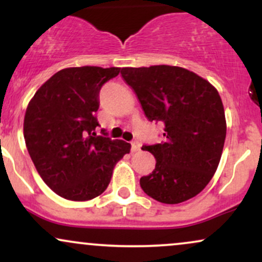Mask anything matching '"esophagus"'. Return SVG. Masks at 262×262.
<instances>
[{
    "label": "esophagus",
    "mask_w": 262,
    "mask_h": 262,
    "mask_svg": "<svg viewBox=\"0 0 262 262\" xmlns=\"http://www.w3.org/2000/svg\"><path fill=\"white\" fill-rule=\"evenodd\" d=\"M130 145H132V151H138L140 149V143L138 140H133L130 141Z\"/></svg>",
    "instance_id": "1"
}]
</instances>
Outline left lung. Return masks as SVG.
Returning a JSON list of instances; mask_svg holds the SVG:
<instances>
[{
    "mask_svg": "<svg viewBox=\"0 0 262 262\" xmlns=\"http://www.w3.org/2000/svg\"><path fill=\"white\" fill-rule=\"evenodd\" d=\"M122 77L138 96L150 122L165 125L164 141L143 145L155 169L140 187L161 203L197 196L217 170L227 123L221 96L207 80L179 66L123 68Z\"/></svg>",
    "mask_w": 262,
    "mask_h": 262,
    "instance_id": "left-lung-1",
    "label": "left lung"
}]
</instances>
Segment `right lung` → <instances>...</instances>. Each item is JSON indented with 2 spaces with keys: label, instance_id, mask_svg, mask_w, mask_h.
I'll return each instance as SVG.
<instances>
[{
  "label": "right lung",
  "instance_id": "obj_1",
  "mask_svg": "<svg viewBox=\"0 0 262 262\" xmlns=\"http://www.w3.org/2000/svg\"><path fill=\"white\" fill-rule=\"evenodd\" d=\"M121 68L81 66L60 70L35 92L25 116V140L35 169L60 197L89 201L106 191L114 165L130 144L112 140L98 127L102 86Z\"/></svg>",
  "mask_w": 262,
  "mask_h": 262
}]
</instances>
